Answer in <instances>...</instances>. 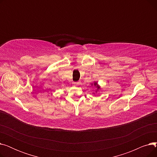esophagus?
Instances as JSON below:
<instances>
[{
    "instance_id": "34e87169",
    "label": "esophagus",
    "mask_w": 157,
    "mask_h": 157,
    "mask_svg": "<svg viewBox=\"0 0 157 157\" xmlns=\"http://www.w3.org/2000/svg\"><path fill=\"white\" fill-rule=\"evenodd\" d=\"M75 84H76V85H79V81H78V82H76V83H75Z\"/></svg>"
}]
</instances>
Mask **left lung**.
Here are the masks:
<instances>
[{
	"label": "left lung",
	"instance_id": "obj_1",
	"mask_svg": "<svg viewBox=\"0 0 157 157\" xmlns=\"http://www.w3.org/2000/svg\"><path fill=\"white\" fill-rule=\"evenodd\" d=\"M94 85H95V86H96L97 87V89H98V90L100 88V87H98V86H97V83H94Z\"/></svg>",
	"mask_w": 157,
	"mask_h": 157
}]
</instances>
